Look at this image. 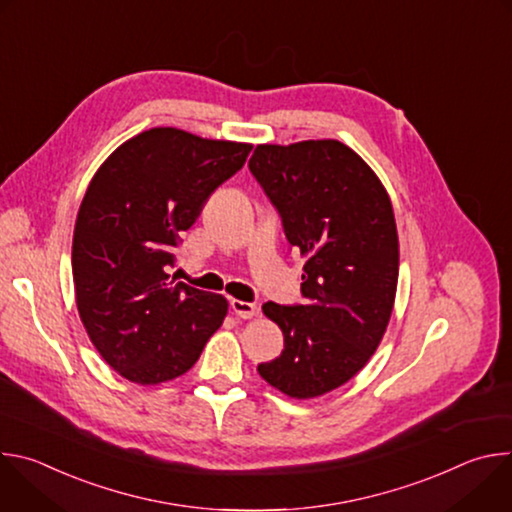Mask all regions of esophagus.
<instances>
[{
    "label": "esophagus",
    "mask_w": 512,
    "mask_h": 512,
    "mask_svg": "<svg viewBox=\"0 0 512 512\" xmlns=\"http://www.w3.org/2000/svg\"><path fill=\"white\" fill-rule=\"evenodd\" d=\"M231 310H233L239 318H243V320H251V318H255L257 312H259L257 304H249V302H243V300H231Z\"/></svg>",
    "instance_id": "obj_1"
}]
</instances>
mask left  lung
<instances>
[{
	"label": "left lung",
	"mask_w": 512,
	"mask_h": 512,
	"mask_svg": "<svg viewBox=\"0 0 512 512\" xmlns=\"http://www.w3.org/2000/svg\"><path fill=\"white\" fill-rule=\"evenodd\" d=\"M249 168L306 261L304 306L267 302L283 352L257 367L289 399L348 383L379 348L395 304L399 237L387 188L338 139L259 143Z\"/></svg>",
	"instance_id": "8db88e82"
}]
</instances>
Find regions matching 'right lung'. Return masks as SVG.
<instances>
[{"label":"right lung","instance_id":"1","mask_svg":"<svg viewBox=\"0 0 512 512\" xmlns=\"http://www.w3.org/2000/svg\"><path fill=\"white\" fill-rule=\"evenodd\" d=\"M253 145L152 127L99 166L72 235L81 322L123 379L150 387L188 373L229 302L170 279L174 247Z\"/></svg>","mask_w":512,"mask_h":512}]
</instances>
